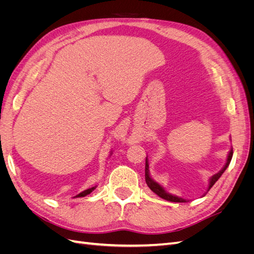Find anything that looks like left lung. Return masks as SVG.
<instances>
[{
  "label": "left lung",
  "instance_id": "obj_1",
  "mask_svg": "<svg viewBox=\"0 0 254 254\" xmlns=\"http://www.w3.org/2000/svg\"><path fill=\"white\" fill-rule=\"evenodd\" d=\"M232 156H233V150L231 149V150H230V152H229V156H228V159H227L226 165H225L224 167H222V170H221L219 173H217L216 175H214V176L212 177L211 180H210L209 189H207V190H210V189L214 186L215 182H216V181L220 178V176H221L222 174H224V172L227 170V167L229 166L230 162H231ZM148 168H149V165H148V162H147V158H146V162H145V181H146V183H147L148 188L153 191V193H156L159 197L163 198V199H165V200H168V201H173V202H186V200H184V199H182V198H179V197H177V196H174V195H171V194L166 193V191L164 190V189H163L162 187H161L159 183H157L156 181H153V180L150 178Z\"/></svg>",
  "mask_w": 254,
  "mask_h": 254
}]
</instances>
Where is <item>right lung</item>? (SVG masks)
<instances>
[{
    "instance_id": "1",
    "label": "right lung",
    "mask_w": 254,
    "mask_h": 254,
    "mask_svg": "<svg viewBox=\"0 0 254 254\" xmlns=\"http://www.w3.org/2000/svg\"><path fill=\"white\" fill-rule=\"evenodd\" d=\"M94 190H95V187H94V188H91V189H88V190H86L81 191V193L78 194L76 197H84V196H87V195H89L90 193H92V191H93Z\"/></svg>"
}]
</instances>
